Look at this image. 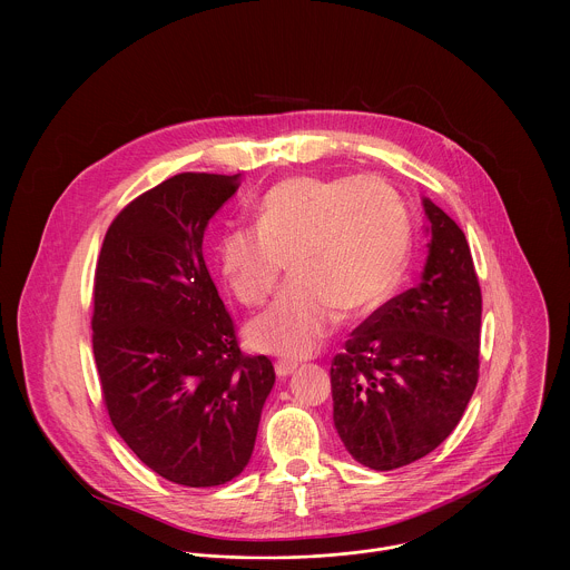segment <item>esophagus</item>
Returning <instances> with one entry per match:
<instances>
[{"label": "esophagus", "instance_id": "obj_1", "mask_svg": "<svg viewBox=\"0 0 570 570\" xmlns=\"http://www.w3.org/2000/svg\"><path fill=\"white\" fill-rule=\"evenodd\" d=\"M296 362H292V360H278L276 364H274V371H276V375L278 377H287V375H292L294 371H296Z\"/></svg>", "mask_w": 570, "mask_h": 570}]
</instances>
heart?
Returning <instances> with one entry per match:
<instances>
[{
    "mask_svg": "<svg viewBox=\"0 0 570 570\" xmlns=\"http://www.w3.org/2000/svg\"><path fill=\"white\" fill-rule=\"evenodd\" d=\"M254 215L256 226L222 237L217 261L244 305H261L289 261L294 278L247 325L258 351L309 355L340 314H373L404 278L410 217L382 177H287L261 197Z\"/></svg>",
    "mask_w": 570,
    "mask_h": 570,
    "instance_id": "obj_1",
    "label": "heart"
}]
</instances>
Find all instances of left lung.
<instances>
[{
  "label": "left lung",
  "instance_id": "left-lung-1",
  "mask_svg": "<svg viewBox=\"0 0 570 570\" xmlns=\"http://www.w3.org/2000/svg\"><path fill=\"white\" fill-rule=\"evenodd\" d=\"M421 283L353 328L331 362L333 423L348 454L377 472L441 445L479 382L483 296L463 230L423 199Z\"/></svg>",
  "mask_w": 570,
  "mask_h": 570
}]
</instances>
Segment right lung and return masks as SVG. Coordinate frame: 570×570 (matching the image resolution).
Listing matches in <instances>:
<instances>
[{"mask_svg":"<svg viewBox=\"0 0 570 570\" xmlns=\"http://www.w3.org/2000/svg\"><path fill=\"white\" fill-rule=\"evenodd\" d=\"M239 175L179 173L111 222L94 274L91 344L109 419L131 452L184 488L244 472L274 386L245 355L202 242Z\"/></svg>","mask_w":570,"mask_h":570,"instance_id":"obj_1","label":"right lung"}]
</instances>
